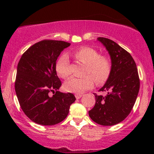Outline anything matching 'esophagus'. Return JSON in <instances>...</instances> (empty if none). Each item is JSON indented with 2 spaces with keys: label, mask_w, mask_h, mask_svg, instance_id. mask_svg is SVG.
<instances>
[{
  "label": "esophagus",
  "mask_w": 154,
  "mask_h": 154,
  "mask_svg": "<svg viewBox=\"0 0 154 154\" xmlns=\"http://www.w3.org/2000/svg\"><path fill=\"white\" fill-rule=\"evenodd\" d=\"M82 96H83V94H75V97L76 99H80Z\"/></svg>",
  "instance_id": "1"
}]
</instances>
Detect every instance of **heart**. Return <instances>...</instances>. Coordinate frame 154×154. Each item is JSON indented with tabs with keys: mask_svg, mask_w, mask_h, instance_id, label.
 <instances>
[{
	"mask_svg": "<svg viewBox=\"0 0 154 154\" xmlns=\"http://www.w3.org/2000/svg\"><path fill=\"white\" fill-rule=\"evenodd\" d=\"M73 55L78 61L86 65L85 74L88 75L81 78L71 77L64 85L66 91L80 94L92 88L94 79L99 85L108 80L112 69L109 57L100 55L97 50L87 46L75 50ZM55 69L60 78L66 79L70 75V64L66 54H62L57 60Z\"/></svg>",
	"mask_w": 154,
	"mask_h": 154,
	"instance_id": "heart-1",
	"label": "heart"
}]
</instances>
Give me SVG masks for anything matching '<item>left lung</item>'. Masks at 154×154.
Here are the masks:
<instances>
[{"label": "left lung", "mask_w": 154, "mask_h": 154, "mask_svg": "<svg viewBox=\"0 0 154 154\" xmlns=\"http://www.w3.org/2000/svg\"><path fill=\"white\" fill-rule=\"evenodd\" d=\"M111 56L112 69L105 85L99 90L104 96H95V105L89 111L92 121L100 125H113L127 118L133 108L140 90L136 63L129 52L112 40L104 37L97 38Z\"/></svg>", "instance_id": "obj_1"}]
</instances>
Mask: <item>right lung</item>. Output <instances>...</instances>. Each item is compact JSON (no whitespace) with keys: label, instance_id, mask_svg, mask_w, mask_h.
Returning <instances> with one entry per match:
<instances>
[{"label":"right lung","instance_id":"obj_1","mask_svg":"<svg viewBox=\"0 0 154 154\" xmlns=\"http://www.w3.org/2000/svg\"><path fill=\"white\" fill-rule=\"evenodd\" d=\"M71 43L43 40L31 45L21 57L14 88L19 103L27 117L35 123L53 125L66 119L75 97L57 91L62 82L55 65L61 52ZM52 92V97L49 94Z\"/></svg>","mask_w":154,"mask_h":154}]
</instances>
